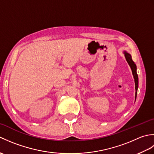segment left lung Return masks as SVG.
Returning a JSON list of instances; mask_svg holds the SVG:
<instances>
[{"label":"left lung","mask_w":154,"mask_h":154,"mask_svg":"<svg viewBox=\"0 0 154 154\" xmlns=\"http://www.w3.org/2000/svg\"><path fill=\"white\" fill-rule=\"evenodd\" d=\"M124 55H125V57L126 60L127 61L129 65L131 67V69L132 71V74L134 75V81H135V88H136V96H137V91H138V75H137L136 73V65L134 63V62L133 61L132 56L129 54L128 53H127L126 51H124Z\"/></svg>","instance_id":"8db88e82"}]
</instances>
